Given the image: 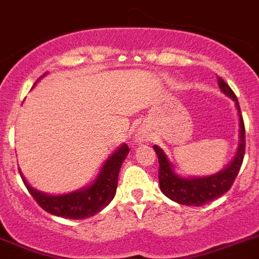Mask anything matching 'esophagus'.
I'll return each instance as SVG.
<instances>
[{
  "label": "esophagus",
  "mask_w": 259,
  "mask_h": 259,
  "mask_svg": "<svg viewBox=\"0 0 259 259\" xmlns=\"http://www.w3.org/2000/svg\"><path fill=\"white\" fill-rule=\"evenodd\" d=\"M143 138H145V137H143L142 134H137V137H136L137 142H143Z\"/></svg>",
  "instance_id": "esophagus-1"
}]
</instances>
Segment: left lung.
Returning <instances> with one entry per match:
<instances>
[{"mask_svg": "<svg viewBox=\"0 0 259 259\" xmlns=\"http://www.w3.org/2000/svg\"><path fill=\"white\" fill-rule=\"evenodd\" d=\"M217 84L220 87L221 92L225 93L228 97L233 100L236 104L237 114H238V125H240V133H238V146H237L236 155L233 159L224 167L223 170L213 175L208 177H180L175 172L174 164L170 162L166 153L159 146L154 145L158 160H159V187L164 195L175 203L182 205H195L201 207L203 204L212 201L217 197L223 196L228 192L233 184L237 174L240 171L242 160L245 155V125L242 114H241L238 100L234 92L230 89L227 82L221 77L217 79Z\"/></svg>", "mask_w": 259, "mask_h": 259, "instance_id": "1", "label": "left lung"}]
</instances>
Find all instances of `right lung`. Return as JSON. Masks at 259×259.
<instances>
[{"label":"right lung","mask_w":259,"mask_h":259,"mask_svg":"<svg viewBox=\"0 0 259 259\" xmlns=\"http://www.w3.org/2000/svg\"><path fill=\"white\" fill-rule=\"evenodd\" d=\"M45 75H47V72ZM127 154H129V147L126 143H123L118 149L114 150L112 155L105 160L99 175L92 183L72 192L62 193V195H50V193L35 190L34 187L27 183V180L25 179L21 171L19 174L23 179L26 188L46 212L55 214V216L64 217V219L80 220V219L95 216L112 201L116 195L119 168L122 166V162Z\"/></svg>","instance_id":"1"}]
</instances>
